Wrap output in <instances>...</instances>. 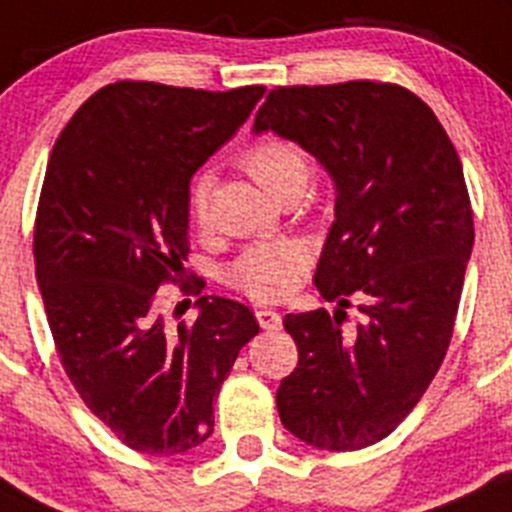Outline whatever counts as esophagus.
Returning a JSON list of instances; mask_svg holds the SVG:
<instances>
[{
  "mask_svg": "<svg viewBox=\"0 0 512 512\" xmlns=\"http://www.w3.org/2000/svg\"><path fill=\"white\" fill-rule=\"evenodd\" d=\"M255 316H257V324H260L262 329L275 331V329H280V326H283V319H280V313L278 311H270V308H257Z\"/></svg>",
  "mask_w": 512,
  "mask_h": 512,
  "instance_id": "1",
  "label": "esophagus"
}]
</instances>
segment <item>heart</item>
Instances as JSON below:
<instances>
[{
  "mask_svg": "<svg viewBox=\"0 0 512 512\" xmlns=\"http://www.w3.org/2000/svg\"><path fill=\"white\" fill-rule=\"evenodd\" d=\"M239 165L280 204L298 199L306 191L313 173L306 147L283 135H267L252 142L245 153L239 155ZM209 191L211 178L201 176L193 183L191 196H188V214L196 227H204L209 219ZM306 265V250L296 242L255 245L227 267V283L239 293L250 296L252 301H280L296 288Z\"/></svg>",
  "mask_w": 512,
  "mask_h": 512,
  "instance_id": "b5f03b06",
  "label": "heart"
}]
</instances>
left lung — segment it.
Listing matches in <instances>:
<instances>
[{"label": "left lung", "mask_w": 512, "mask_h": 512, "mask_svg": "<svg viewBox=\"0 0 512 512\" xmlns=\"http://www.w3.org/2000/svg\"><path fill=\"white\" fill-rule=\"evenodd\" d=\"M265 130L336 186L313 283L339 308L283 319L298 365L275 395L280 421L319 449H365L416 408L449 349L474 245L462 160L426 101L382 81L275 86L255 117ZM349 295L363 319L344 332Z\"/></svg>", "instance_id": "8db88e82"}]
</instances>
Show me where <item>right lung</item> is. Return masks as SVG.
<instances>
[{
	"label": "right lung",
	"mask_w": 512,
	"mask_h": 512,
	"mask_svg": "<svg viewBox=\"0 0 512 512\" xmlns=\"http://www.w3.org/2000/svg\"><path fill=\"white\" fill-rule=\"evenodd\" d=\"M262 94L117 81L78 107L50 153L32 255L55 352L86 408L142 454L209 439L224 377L260 331L245 303L219 296L168 329L155 293L186 278L193 173Z\"/></svg>",
	"instance_id": "add662e5"
}]
</instances>
